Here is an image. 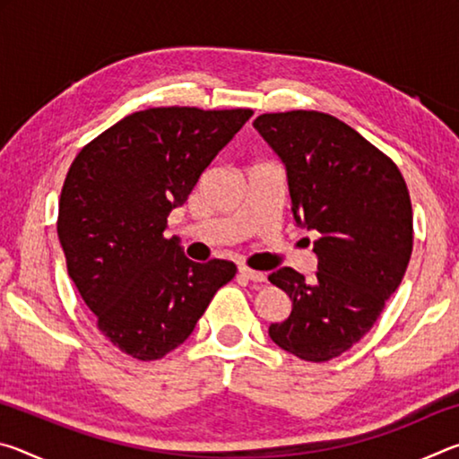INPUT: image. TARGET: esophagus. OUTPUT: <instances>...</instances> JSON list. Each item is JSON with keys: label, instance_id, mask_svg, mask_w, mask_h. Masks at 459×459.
I'll use <instances>...</instances> for the list:
<instances>
[{"label": "esophagus", "instance_id": "obj_1", "mask_svg": "<svg viewBox=\"0 0 459 459\" xmlns=\"http://www.w3.org/2000/svg\"><path fill=\"white\" fill-rule=\"evenodd\" d=\"M238 273H240V277H245V279H248V281H255V283H263L267 279V275L263 273V271H255L248 267H238Z\"/></svg>", "mask_w": 459, "mask_h": 459}]
</instances>
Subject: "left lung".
Instances as JSON below:
<instances>
[{"label": "left lung", "mask_w": 459, "mask_h": 459, "mask_svg": "<svg viewBox=\"0 0 459 459\" xmlns=\"http://www.w3.org/2000/svg\"><path fill=\"white\" fill-rule=\"evenodd\" d=\"M253 126L287 169L295 222L320 232L312 283L291 267L269 275L293 306L269 336L301 360H332L372 328L405 275L413 251L407 184L388 155L328 113H265Z\"/></svg>", "instance_id": "left-lung-1"}]
</instances>
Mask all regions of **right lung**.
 Listing matches in <instances>:
<instances>
[{
	"mask_svg": "<svg viewBox=\"0 0 459 459\" xmlns=\"http://www.w3.org/2000/svg\"><path fill=\"white\" fill-rule=\"evenodd\" d=\"M251 108L152 107L82 147L58 202L68 275L100 333L137 360H158L190 336L232 261L194 263L168 216L251 117Z\"/></svg>",
	"mask_w": 459,
	"mask_h": 459,
	"instance_id": "obj_1",
	"label": "right lung"
}]
</instances>
